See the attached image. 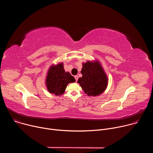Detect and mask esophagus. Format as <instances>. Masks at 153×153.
Returning <instances> with one entry per match:
<instances>
[{"instance_id":"obj_1","label":"esophagus","mask_w":153,"mask_h":153,"mask_svg":"<svg viewBox=\"0 0 153 153\" xmlns=\"http://www.w3.org/2000/svg\"><path fill=\"white\" fill-rule=\"evenodd\" d=\"M74 78H75V79H76V81L77 82V80H78V76H74Z\"/></svg>"}]
</instances>
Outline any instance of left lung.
I'll use <instances>...</instances> for the list:
<instances>
[{"instance_id": "8db88e82", "label": "left lung", "mask_w": 153, "mask_h": 153, "mask_svg": "<svg viewBox=\"0 0 153 153\" xmlns=\"http://www.w3.org/2000/svg\"><path fill=\"white\" fill-rule=\"evenodd\" d=\"M82 77L78 79L82 90L88 96H97L106 90L108 79L100 62L87 61L82 63Z\"/></svg>"}]
</instances>
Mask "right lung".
Listing matches in <instances>:
<instances>
[{"label":"right lung","instance_id":"right-lung-1","mask_svg":"<svg viewBox=\"0 0 153 153\" xmlns=\"http://www.w3.org/2000/svg\"><path fill=\"white\" fill-rule=\"evenodd\" d=\"M76 80L69 72H65L63 63L53 65L47 73L45 84L49 93L60 96L64 93L68 83L75 82Z\"/></svg>","mask_w":153,"mask_h":153}]
</instances>
